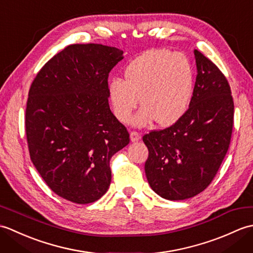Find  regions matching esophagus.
Returning a JSON list of instances; mask_svg holds the SVG:
<instances>
[{
    "label": "esophagus",
    "mask_w": 253,
    "mask_h": 253,
    "mask_svg": "<svg viewBox=\"0 0 253 253\" xmlns=\"http://www.w3.org/2000/svg\"><path fill=\"white\" fill-rule=\"evenodd\" d=\"M140 139V133H138L136 131H131L130 132V141L131 142H137Z\"/></svg>",
    "instance_id": "esophagus-1"
}]
</instances>
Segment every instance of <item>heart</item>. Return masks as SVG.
I'll list each match as a JSON object with an SVG mask.
<instances>
[{
	"instance_id": "1",
	"label": "heart",
	"mask_w": 253,
	"mask_h": 253,
	"mask_svg": "<svg viewBox=\"0 0 253 253\" xmlns=\"http://www.w3.org/2000/svg\"><path fill=\"white\" fill-rule=\"evenodd\" d=\"M124 76L109 84L112 109L122 123L129 121L139 101L142 107L133 120L137 127L153 121L164 127L174 125L189 109L195 73L184 54L166 49L146 51L128 64Z\"/></svg>"
}]
</instances>
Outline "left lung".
Returning <instances> with one entry per match:
<instances>
[{
	"instance_id": "left-lung-1",
	"label": "left lung",
	"mask_w": 253,
	"mask_h": 253,
	"mask_svg": "<svg viewBox=\"0 0 253 253\" xmlns=\"http://www.w3.org/2000/svg\"><path fill=\"white\" fill-rule=\"evenodd\" d=\"M197 77L189 109L163 130L142 140L149 150L144 170L150 187L166 200H185L211 184L230 143L234 101L215 64L193 51Z\"/></svg>"
}]
</instances>
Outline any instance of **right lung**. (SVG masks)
Instances as JSON below:
<instances>
[{
  "instance_id": "add662e5",
  "label": "right lung",
  "mask_w": 253,
  "mask_h": 253,
  "mask_svg": "<svg viewBox=\"0 0 253 253\" xmlns=\"http://www.w3.org/2000/svg\"><path fill=\"white\" fill-rule=\"evenodd\" d=\"M123 58L114 46L68 45L30 87L25 124L31 162L52 191L74 203L104 195L110 160L129 143L109 105V73Z\"/></svg>"
}]
</instances>
